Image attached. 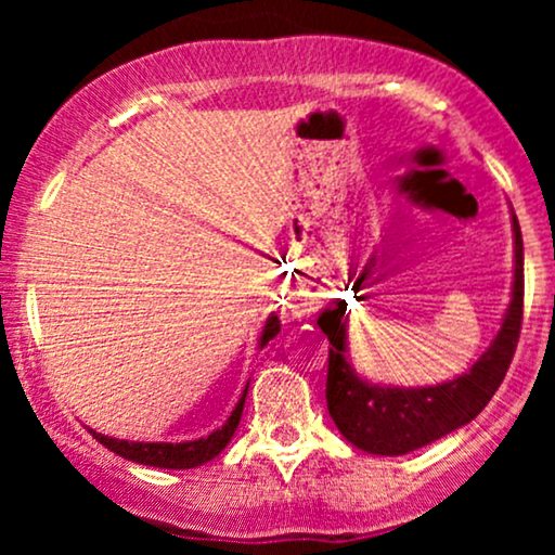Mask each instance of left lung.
Instances as JSON below:
<instances>
[{
  "mask_svg": "<svg viewBox=\"0 0 555 555\" xmlns=\"http://www.w3.org/2000/svg\"><path fill=\"white\" fill-rule=\"evenodd\" d=\"M514 289L501 331L473 371L428 388H384L362 380L347 358V305L323 310L318 326L328 336L326 404L341 436L367 454L399 456L462 428L486 410L517 352L525 313V247L514 216Z\"/></svg>",
  "mask_w": 555,
  "mask_h": 555,
  "instance_id": "8db88e82",
  "label": "left lung"
}]
</instances>
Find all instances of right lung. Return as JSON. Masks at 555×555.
<instances>
[{"label":"right lung","mask_w":555,"mask_h":555,"mask_svg":"<svg viewBox=\"0 0 555 555\" xmlns=\"http://www.w3.org/2000/svg\"><path fill=\"white\" fill-rule=\"evenodd\" d=\"M282 328V321L276 315H271L266 321L263 336H260V349L269 344L273 336L279 334ZM250 386V384H247ZM247 386L242 391V397L237 401V406L232 410V415L219 430H214L208 438H197V441H184V443H143V441H119V438H109L104 433H93V438L99 443H104L106 449L114 451V454L125 456V460L145 464V467H164V469H193L201 467V464L211 462L214 456H219L221 451L227 449V443L232 441L234 430H237L240 417H242V406H245V397H247Z\"/></svg>","instance_id":"obj_1"}]
</instances>
